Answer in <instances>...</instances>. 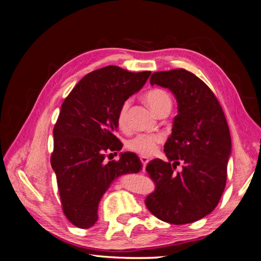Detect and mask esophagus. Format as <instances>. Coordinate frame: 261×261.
I'll use <instances>...</instances> for the list:
<instances>
[{
  "instance_id": "1",
  "label": "esophagus",
  "mask_w": 261,
  "mask_h": 261,
  "mask_svg": "<svg viewBox=\"0 0 261 261\" xmlns=\"http://www.w3.org/2000/svg\"><path fill=\"white\" fill-rule=\"evenodd\" d=\"M140 161L144 163V165H146V163H148L149 162V158H147V156H140Z\"/></svg>"
}]
</instances>
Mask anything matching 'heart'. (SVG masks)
<instances>
[{
  "instance_id": "1",
  "label": "heart",
  "mask_w": 261,
  "mask_h": 261,
  "mask_svg": "<svg viewBox=\"0 0 261 261\" xmlns=\"http://www.w3.org/2000/svg\"><path fill=\"white\" fill-rule=\"evenodd\" d=\"M145 100L149 107L156 115L161 112L163 108L170 106L171 100L165 91L162 90H151L145 94ZM129 107L130 102L125 101L118 109L117 113V124L122 130H125L129 124ZM162 141V137L158 135H139L135 137L127 143V147L131 151L140 154V155H151L156 151L158 145Z\"/></svg>"
}]
</instances>
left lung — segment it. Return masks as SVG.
I'll use <instances>...</instances> for the list:
<instances>
[{
	"label": "left lung",
	"instance_id": "8db88e82",
	"mask_svg": "<svg viewBox=\"0 0 261 261\" xmlns=\"http://www.w3.org/2000/svg\"><path fill=\"white\" fill-rule=\"evenodd\" d=\"M149 82L174 94L178 114L163 149L168 161L154 159L147 165L156 188L145 202L165 222H196L213 212L226 187L231 154L228 123L213 92L192 72L158 71ZM180 162L184 170L176 174Z\"/></svg>",
	"mask_w": 261,
	"mask_h": 261
}]
</instances>
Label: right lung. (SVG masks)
Returning <instances> with one entry per match:
<instances>
[{
    "label": "right lung",
    "instance_id": "1",
    "mask_svg": "<svg viewBox=\"0 0 261 261\" xmlns=\"http://www.w3.org/2000/svg\"><path fill=\"white\" fill-rule=\"evenodd\" d=\"M149 76L151 71L130 72L108 65L87 73L62 103L50 163L64 214L78 228L94 226L99 202L114 180L143 169L132 152L120 153L117 161L107 162L106 156L123 147L115 136L118 109Z\"/></svg>",
    "mask_w": 261,
    "mask_h": 261
}]
</instances>
